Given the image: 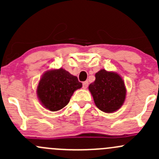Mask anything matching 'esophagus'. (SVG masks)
<instances>
[{
  "instance_id": "1",
  "label": "esophagus",
  "mask_w": 159,
  "mask_h": 159,
  "mask_svg": "<svg viewBox=\"0 0 159 159\" xmlns=\"http://www.w3.org/2000/svg\"><path fill=\"white\" fill-rule=\"evenodd\" d=\"M88 85H89V82L88 81H85L83 83V89H86L87 87H88Z\"/></svg>"
}]
</instances>
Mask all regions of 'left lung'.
Masks as SVG:
<instances>
[{"label": "left lung", "mask_w": 159, "mask_h": 159, "mask_svg": "<svg viewBox=\"0 0 159 159\" xmlns=\"http://www.w3.org/2000/svg\"><path fill=\"white\" fill-rule=\"evenodd\" d=\"M95 105L106 113L118 110L126 98V88L120 75L101 70L95 73V80L89 86Z\"/></svg>", "instance_id": "left-lung-1"}]
</instances>
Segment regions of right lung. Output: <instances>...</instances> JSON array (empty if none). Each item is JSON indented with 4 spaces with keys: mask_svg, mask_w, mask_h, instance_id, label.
<instances>
[{
    "mask_svg": "<svg viewBox=\"0 0 159 159\" xmlns=\"http://www.w3.org/2000/svg\"><path fill=\"white\" fill-rule=\"evenodd\" d=\"M82 83L68 71L60 68L44 73L37 87V95L45 108L57 111L69 103L71 96Z\"/></svg>",
    "mask_w": 159,
    "mask_h": 159,
    "instance_id": "obj_1",
    "label": "right lung"
}]
</instances>
